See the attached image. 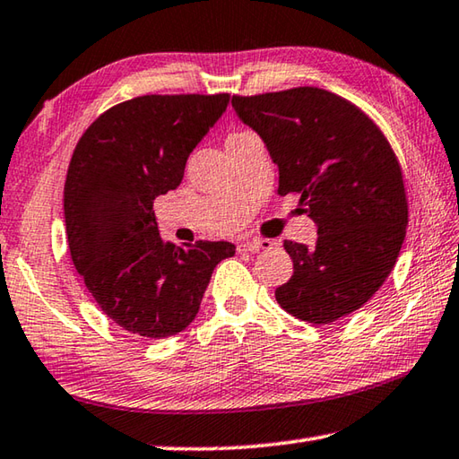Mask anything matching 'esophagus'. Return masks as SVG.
Masks as SVG:
<instances>
[{"instance_id": "34e87169", "label": "esophagus", "mask_w": 459, "mask_h": 459, "mask_svg": "<svg viewBox=\"0 0 459 459\" xmlns=\"http://www.w3.org/2000/svg\"><path fill=\"white\" fill-rule=\"evenodd\" d=\"M271 240L265 238H245L238 243V251H259V248H269Z\"/></svg>"}]
</instances>
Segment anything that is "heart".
<instances>
[{
	"mask_svg": "<svg viewBox=\"0 0 459 459\" xmlns=\"http://www.w3.org/2000/svg\"><path fill=\"white\" fill-rule=\"evenodd\" d=\"M245 135H251V134H245V131H238V134H232L227 142H235V139H240V137H245Z\"/></svg>",
	"mask_w": 459,
	"mask_h": 459,
	"instance_id": "1",
	"label": "heart"
}]
</instances>
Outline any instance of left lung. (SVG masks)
Masks as SVG:
<instances>
[{"label": "left lung", "mask_w": 459, "mask_h": 459, "mask_svg": "<svg viewBox=\"0 0 459 459\" xmlns=\"http://www.w3.org/2000/svg\"><path fill=\"white\" fill-rule=\"evenodd\" d=\"M232 108L279 168V194H299L317 227L312 247L285 240L293 275L275 290L277 304L309 324L360 309L407 230L401 166L385 135L359 107L316 87L232 97Z\"/></svg>", "instance_id": "8db88e82"}]
</instances>
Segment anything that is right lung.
<instances>
[{
	"label": "right lung",
	"mask_w": 459,
	"mask_h": 459,
	"mask_svg": "<svg viewBox=\"0 0 459 459\" xmlns=\"http://www.w3.org/2000/svg\"><path fill=\"white\" fill-rule=\"evenodd\" d=\"M229 95H145L115 105L76 143L65 221L76 271L107 317L143 338L188 328L227 240L176 247L153 202L176 190L188 155L227 111Z\"/></svg>",
	"instance_id": "right-lung-1"
}]
</instances>
